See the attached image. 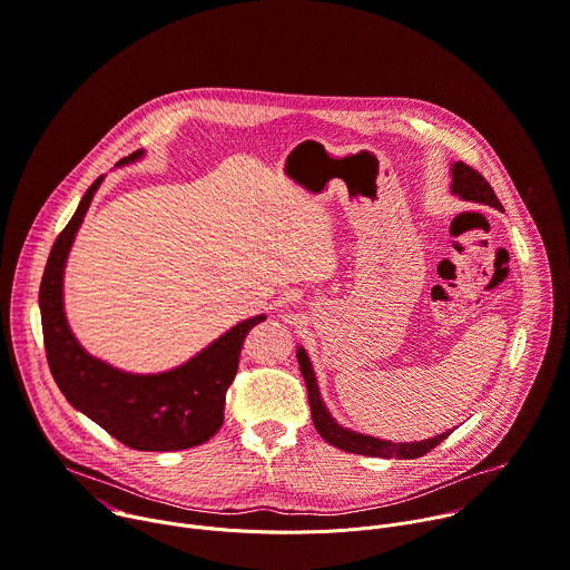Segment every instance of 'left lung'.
I'll return each mask as SVG.
<instances>
[{"label":"left lung","instance_id":"1","mask_svg":"<svg viewBox=\"0 0 570 570\" xmlns=\"http://www.w3.org/2000/svg\"><path fill=\"white\" fill-rule=\"evenodd\" d=\"M452 193L465 202H474V204H483V206H492L497 210H503V206L499 204L494 189L490 187V183L470 165H465L463 160H456L452 165ZM297 362H299V371L304 375V383L308 390V405H311V416H313V425L320 432V436L331 443L337 450L351 452V454H362V456H381V459H419L428 452H432L439 443H443L450 432H443L434 439H425V441H416V443H392V441H383V439H373L366 434H357L351 430H344L342 425H337L328 410L324 407L322 399H320V390L315 383V373L311 366V360L306 355V351L299 346L297 348Z\"/></svg>","mask_w":570,"mask_h":570}]
</instances>
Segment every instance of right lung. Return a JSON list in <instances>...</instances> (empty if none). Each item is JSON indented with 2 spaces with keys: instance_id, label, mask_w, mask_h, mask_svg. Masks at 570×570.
Here are the masks:
<instances>
[{
  "instance_id": "1",
  "label": "right lung",
  "mask_w": 570,
  "mask_h": 570,
  "mask_svg": "<svg viewBox=\"0 0 570 570\" xmlns=\"http://www.w3.org/2000/svg\"><path fill=\"white\" fill-rule=\"evenodd\" d=\"M136 151L118 165L140 158ZM102 176L85 193L76 215L58 235L40 284V313L47 360L65 399L116 441L140 452H174L210 441L224 425L226 392L233 385L244 340L266 320L239 322L202 353L165 373H127L89 355L65 317L62 277L76 233Z\"/></svg>"
}]
</instances>
